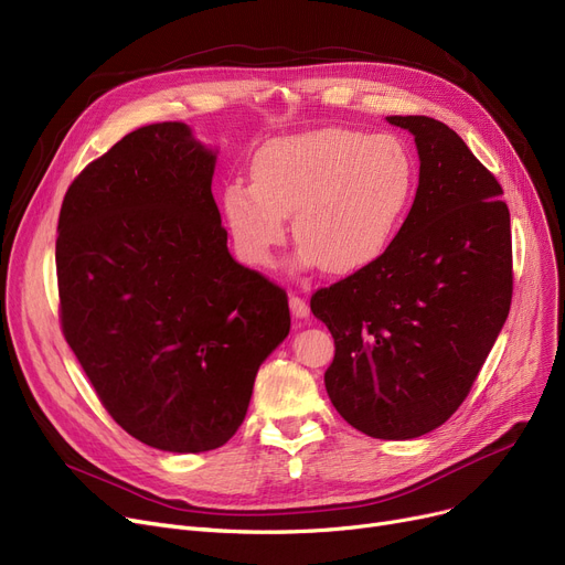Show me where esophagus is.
I'll return each instance as SVG.
<instances>
[{"label":"esophagus","instance_id":"34e87169","mask_svg":"<svg viewBox=\"0 0 565 565\" xmlns=\"http://www.w3.org/2000/svg\"><path fill=\"white\" fill-rule=\"evenodd\" d=\"M289 308H291V315L297 319H303V317L310 315V308H308L306 299L297 297V294H291V297H289Z\"/></svg>","mask_w":565,"mask_h":565}]
</instances>
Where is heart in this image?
<instances>
[{
	"label": "heart",
	"instance_id": "heart-1",
	"mask_svg": "<svg viewBox=\"0 0 565 565\" xmlns=\"http://www.w3.org/2000/svg\"><path fill=\"white\" fill-rule=\"evenodd\" d=\"M414 195V160L393 136L319 128L266 142L253 179L223 185V218L236 253L266 266L287 236L299 264L352 276L391 248Z\"/></svg>",
	"mask_w": 565,
	"mask_h": 565
}]
</instances>
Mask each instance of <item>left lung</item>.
<instances>
[{
  "label": "left lung",
  "instance_id": "1",
  "mask_svg": "<svg viewBox=\"0 0 565 565\" xmlns=\"http://www.w3.org/2000/svg\"><path fill=\"white\" fill-rule=\"evenodd\" d=\"M407 128L420 160L409 216L382 259L312 294L335 340L338 414L374 439H416L469 395L513 299L510 213L494 174L446 124Z\"/></svg>",
  "mask_w": 565,
  "mask_h": 565
}]
</instances>
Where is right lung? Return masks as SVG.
<instances>
[{"label":"right lung","instance_id":"1","mask_svg":"<svg viewBox=\"0 0 565 565\" xmlns=\"http://www.w3.org/2000/svg\"><path fill=\"white\" fill-rule=\"evenodd\" d=\"M213 168L185 124H149L79 172L60 211L64 338L107 414L168 452L234 437L291 321L285 289L230 255Z\"/></svg>","mask_w":565,"mask_h":565}]
</instances>
